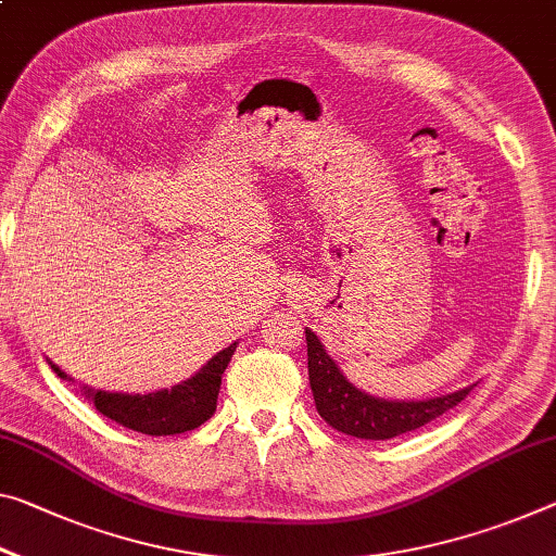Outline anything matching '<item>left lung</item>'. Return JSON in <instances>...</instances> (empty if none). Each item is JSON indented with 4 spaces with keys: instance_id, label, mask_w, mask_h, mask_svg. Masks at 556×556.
Segmentation results:
<instances>
[{
    "instance_id": "obj_1",
    "label": "left lung",
    "mask_w": 556,
    "mask_h": 556,
    "mask_svg": "<svg viewBox=\"0 0 556 556\" xmlns=\"http://www.w3.org/2000/svg\"><path fill=\"white\" fill-rule=\"evenodd\" d=\"M306 356H309V383L314 403L319 416L337 428L339 433L354 435L361 440H389L395 435L410 433L435 420L465 401L472 391L460 389L455 393L438 395L426 401H389L378 399L366 391L356 389L346 376L341 374L337 361L329 356L319 337L306 326Z\"/></svg>"
}]
</instances>
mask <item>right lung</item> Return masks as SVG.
Instances as JSON below:
<instances>
[{"instance_id": "obj_1", "label": "right lung", "mask_w": 556, "mask_h": 556, "mask_svg": "<svg viewBox=\"0 0 556 556\" xmlns=\"http://www.w3.org/2000/svg\"><path fill=\"white\" fill-rule=\"evenodd\" d=\"M237 343H230L217 356L210 358L195 376L173 386V389H161L153 393H111L84 386V395L105 418L116 420L123 428L138 430L143 435L188 433V430H195L213 418L219 383H223V374L230 364ZM51 368L64 381H74L59 366L51 364Z\"/></svg>"}]
</instances>
